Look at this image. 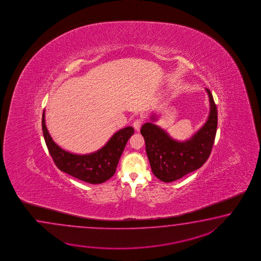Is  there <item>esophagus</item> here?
I'll return each mask as SVG.
<instances>
[{"label":"esophagus","mask_w":261,"mask_h":261,"mask_svg":"<svg viewBox=\"0 0 261 261\" xmlns=\"http://www.w3.org/2000/svg\"><path fill=\"white\" fill-rule=\"evenodd\" d=\"M142 124H143V120H142L141 118H137V119H135V120H134V122L133 123V127H134V128H135L136 130H139V129H140L141 126H142Z\"/></svg>","instance_id":"1"}]
</instances>
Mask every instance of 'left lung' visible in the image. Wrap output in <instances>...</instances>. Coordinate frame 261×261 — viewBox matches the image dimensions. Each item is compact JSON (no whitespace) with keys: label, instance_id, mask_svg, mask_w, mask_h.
<instances>
[{"label":"left lung","instance_id":"1","mask_svg":"<svg viewBox=\"0 0 261 261\" xmlns=\"http://www.w3.org/2000/svg\"><path fill=\"white\" fill-rule=\"evenodd\" d=\"M206 90L210 99V115L205 125L189 141L176 142L152 123H145L141 128L152 172L165 183L198 170L211 154L217 134V109L211 91Z\"/></svg>","mask_w":261,"mask_h":261}]
</instances>
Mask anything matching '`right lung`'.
Returning <instances> with one entry per match:
<instances>
[{"mask_svg":"<svg viewBox=\"0 0 261 261\" xmlns=\"http://www.w3.org/2000/svg\"><path fill=\"white\" fill-rule=\"evenodd\" d=\"M42 128L48 152L59 170L89 184L103 183L115 174L126 144L134 133L133 127L122 128L97 152L89 155H74L61 149L54 143L44 123V113Z\"/></svg>","mask_w":261,"mask_h":261,"instance_id":"add662e5","label":"right lung"}]
</instances>
